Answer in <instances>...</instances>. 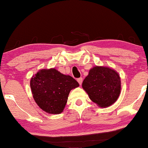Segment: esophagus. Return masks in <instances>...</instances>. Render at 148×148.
Wrapping results in <instances>:
<instances>
[{
  "label": "esophagus",
  "mask_w": 148,
  "mask_h": 148,
  "mask_svg": "<svg viewBox=\"0 0 148 148\" xmlns=\"http://www.w3.org/2000/svg\"><path fill=\"white\" fill-rule=\"evenodd\" d=\"M77 81H78V82L79 83V85H81L82 83V82H83V79H82V78H79L77 79Z\"/></svg>",
  "instance_id": "esophagus-1"
}]
</instances>
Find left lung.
<instances>
[{"instance_id": "8db88e82", "label": "left lung", "mask_w": 148, "mask_h": 148, "mask_svg": "<svg viewBox=\"0 0 148 148\" xmlns=\"http://www.w3.org/2000/svg\"><path fill=\"white\" fill-rule=\"evenodd\" d=\"M82 88L92 101L101 107H109L120 95V76L109 68L95 66L84 79Z\"/></svg>"}]
</instances>
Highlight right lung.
<instances>
[{
  "instance_id": "1",
  "label": "right lung",
  "mask_w": 148,
  "mask_h": 148,
  "mask_svg": "<svg viewBox=\"0 0 148 148\" xmlns=\"http://www.w3.org/2000/svg\"><path fill=\"white\" fill-rule=\"evenodd\" d=\"M33 97L48 113L59 114L66 104L71 90L79 86L76 79L55 69L41 70L30 81Z\"/></svg>"
}]
</instances>
